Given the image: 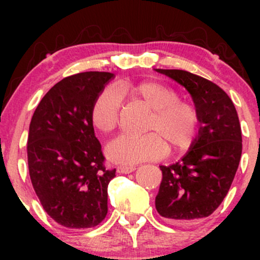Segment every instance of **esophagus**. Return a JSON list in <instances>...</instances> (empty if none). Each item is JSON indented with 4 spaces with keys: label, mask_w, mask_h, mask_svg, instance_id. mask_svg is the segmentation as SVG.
Segmentation results:
<instances>
[{
    "label": "esophagus",
    "mask_w": 260,
    "mask_h": 260,
    "mask_svg": "<svg viewBox=\"0 0 260 260\" xmlns=\"http://www.w3.org/2000/svg\"><path fill=\"white\" fill-rule=\"evenodd\" d=\"M134 170H136L134 166H118L117 172L118 174H131V172H133Z\"/></svg>",
    "instance_id": "obj_1"
}]
</instances>
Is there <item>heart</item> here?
I'll return each instance as SVG.
<instances>
[{
  "label": "heart",
  "instance_id": "b5f03b06",
  "mask_svg": "<svg viewBox=\"0 0 260 260\" xmlns=\"http://www.w3.org/2000/svg\"><path fill=\"white\" fill-rule=\"evenodd\" d=\"M132 95L144 101L154 110L145 136L121 134L107 145L106 153L115 162L133 164L156 160L169 153V143L176 149L187 148L194 139L199 117L197 110L189 104L180 101L175 89L157 82L138 84L121 83L117 89H104L91 109V120L101 132L110 133L120 123L121 94Z\"/></svg>",
  "mask_w": 260,
  "mask_h": 260
}]
</instances>
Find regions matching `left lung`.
<instances>
[{"instance_id":"1","label":"left lung","mask_w":260,"mask_h":260,"mask_svg":"<svg viewBox=\"0 0 260 260\" xmlns=\"http://www.w3.org/2000/svg\"><path fill=\"white\" fill-rule=\"evenodd\" d=\"M187 89L199 129L178 162L160 166L162 181L155 198L161 216L176 225L207 217L228 194L242 154V132L234 103L220 86L182 70H155Z\"/></svg>"}]
</instances>
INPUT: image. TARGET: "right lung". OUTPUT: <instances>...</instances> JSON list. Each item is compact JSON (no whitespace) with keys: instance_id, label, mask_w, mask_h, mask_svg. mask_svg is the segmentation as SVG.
Wrapping results in <instances>:
<instances>
[{"instance_id":"add662e5","label":"right lung","mask_w":260,"mask_h":260,"mask_svg":"<svg viewBox=\"0 0 260 260\" xmlns=\"http://www.w3.org/2000/svg\"><path fill=\"white\" fill-rule=\"evenodd\" d=\"M113 77H66L46 92L31 117L26 145L31 184L44 210L64 228H94L107 214V186L116 169L104 165L91 109Z\"/></svg>"}]
</instances>
